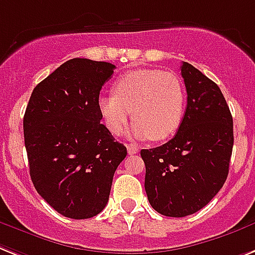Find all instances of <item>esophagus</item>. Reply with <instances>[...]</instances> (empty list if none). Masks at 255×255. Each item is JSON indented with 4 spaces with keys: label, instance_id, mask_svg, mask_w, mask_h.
I'll return each mask as SVG.
<instances>
[{
    "label": "esophagus",
    "instance_id": "1",
    "mask_svg": "<svg viewBox=\"0 0 255 255\" xmlns=\"http://www.w3.org/2000/svg\"><path fill=\"white\" fill-rule=\"evenodd\" d=\"M126 147H128V152H129L130 155H133V154H137V152H138V146H137V144L130 143V144H128Z\"/></svg>",
    "mask_w": 255,
    "mask_h": 255
}]
</instances>
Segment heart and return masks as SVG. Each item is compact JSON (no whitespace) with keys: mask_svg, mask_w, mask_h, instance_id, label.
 <instances>
[{"mask_svg":"<svg viewBox=\"0 0 255 255\" xmlns=\"http://www.w3.org/2000/svg\"><path fill=\"white\" fill-rule=\"evenodd\" d=\"M185 107V87L174 72L143 68L124 73L113 93L101 95L97 108L105 126L113 134L122 133L130 112L135 120L134 137L166 139L178 130Z\"/></svg>","mask_w":255,"mask_h":255,"instance_id":"b5f03b06","label":"heart"}]
</instances>
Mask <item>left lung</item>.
I'll use <instances>...</instances> for the list:
<instances>
[{"label":"left lung","mask_w":255,"mask_h":255,"mask_svg":"<svg viewBox=\"0 0 255 255\" xmlns=\"http://www.w3.org/2000/svg\"><path fill=\"white\" fill-rule=\"evenodd\" d=\"M187 109L178 133L159 147L140 150L150 204L168 217L204 208L223 188L233 150V118L219 85L183 62Z\"/></svg>","instance_id":"left-lung-1"}]
</instances>
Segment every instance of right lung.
Returning a JSON list of instances; mask_svg holds the SVG:
<instances>
[{"instance_id": "1", "label": "right lung", "mask_w": 255, "mask_h": 255, "mask_svg": "<svg viewBox=\"0 0 255 255\" xmlns=\"http://www.w3.org/2000/svg\"><path fill=\"white\" fill-rule=\"evenodd\" d=\"M116 66L71 59L36 85L23 117L32 184L60 215L91 219L109 200L126 147L101 124L100 91Z\"/></svg>"}]
</instances>
